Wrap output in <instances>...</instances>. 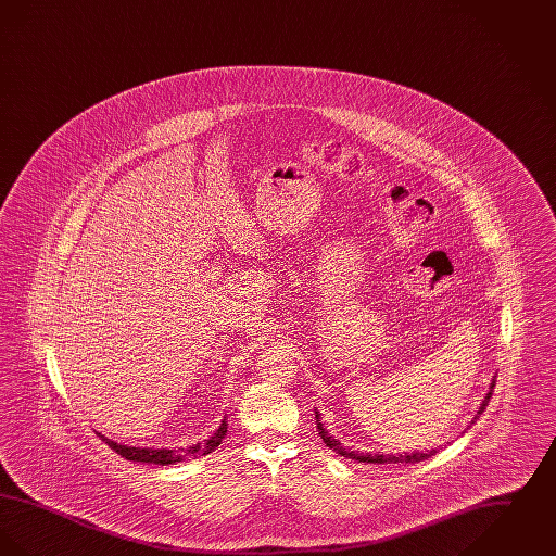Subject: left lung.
Returning <instances> with one entry per match:
<instances>
[{
    "label": "left lung",
    "mask_w": 556,
    "mask_h": 556,
    "mask_svg": "<svg viewBox=\"0 0 556 556\" xmlns=\"http://www.w3.org/2000/svg\"><path fill=\"white\" fill-rule=\"evenodd\" d=\"M494 383L496 381H492V386H490V392L485 394V400L481 402V406H479V410H477V415H481L483 410H485V406H488V402H490V397H492V390H494ZM317 419V429L318 435L323 438V442L329 446V448L333 450V452H338L340 456H345V458H352V460H358V463H377V465H396V463H421L425 458H429V456H433L438 450H425V452H402V454H370V452H354V450H348L323 427V424H318V415L315 417Z\"/></svg>",
    "instance_id": "obj_1"
}]
</instances>
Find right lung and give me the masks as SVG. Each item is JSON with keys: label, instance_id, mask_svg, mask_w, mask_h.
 I'll return each mask as SVG.
<instances>
[{"label": "right lung", "instance_id": "1", "mask_svg": "<svg viewBox=\"0 0 556 556\" xmlns=\"http://www.w3.org/2000/svg\"><path fill=\"white\" fill-rule=\"evenodd\" d=\"M227 435V419L220 421V427L212 433L208 440H204L202 444H193L189 448H141V446H125V444H116L112 440H108L106 435L100 433V438L106 442L110 448L114 450L116 454H121L127 460H135V463H152V465H175L181 460H189V458H198L204 454H211L212 450L218 448L223 438Z\"/></svg>", "mask_w": 556, "mask_h": 556}]
</instances>
